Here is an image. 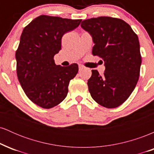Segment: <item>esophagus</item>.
<instances>
[{"label":"esophagus","instance_id":"1","mask_svg":"<svg viewBox=\"0 0 154 154\" xmlns=\"http://www.w3.org/2000/svg\"><path fill=\"white\" fill-rule=\"evenodd\" d=\"M83 68H84V66H83L82 65H79V71H80V70H82Z\"/></svg>","mask_w":154,"mask_h":154}]
</instances>
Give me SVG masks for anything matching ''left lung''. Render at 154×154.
Wrapping results in <instances>:
<instances>
[{"mask_svg": "<svg viewBox=\"0 0 154 154\" xmlns=\"http://www.w3.org/2000/svg\"><path fill=\"white\" fill-rule=\"evenodd\" d=\"M91 35L92 54L104 61L105 72L92 70L88 85L92 98L102 106H119L131 95L140 76L141 55L138 37L122 19L100 17L82 21Z\"/></svg>", "mask_w": 154, "mask_h": 154, "instance_id": "1", "label": "left lung"}]
</instances>
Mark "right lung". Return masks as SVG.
<instances>
[{
  "label": "right lung",
  "instance_id": "add662e5",
  "mask_svg": "<svg viewBox=\"0 0 154 154\" xmlns=\"http://www.w3.org/2000/svg\"><path fill=\"white\" fill-rule=\"evenodd\" d=\"M81 21L41 15L23 29L15 55L17 77L28 98L43 109L64 100L70 80L78 72L77 63L61 66L54 57L61 49L63 35Z\"/></svg>",
  "mask_w": 154,
  "mask_h": 154
}]
</instances>
